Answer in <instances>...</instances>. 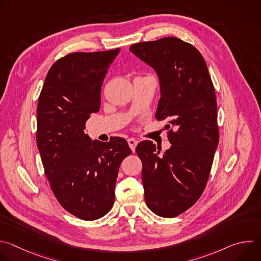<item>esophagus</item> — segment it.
Here are the masks:
<instances>
[{
    "label": "esophagus",
    "instance_id": "obj_1",
    "mask_svg": "<svg viewBox=\"0 0 261 261\" xmlns=\"http://www.w3.org/2000/svg\"><path fill=\"white\" fill-rule=\"evenodd\" d=\"M137 143H138V141H137L135 138H129V139H128V144H129L130 148L132 150V152L135 151V147H136Z\"/></svg>",
    "mask_w": 261,
    "mask_h": 261
}]
</instances>
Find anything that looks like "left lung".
Wrapping results in <instances>:
<instances>
[{
    "mask_svg": "<svg viewBox=\"0 0 261 261\" xmlns=\"http://www.w3.org/2000/svg\"><path fill=\"white\" fill-rule=\"evenodd\" d=\"M130 50L156 71L161 98L155 117L171 128V146L163 155L151 140L136 146L145 203L156 215L173 218L198 200L210 176L219 142L214 85L201 54L178 38L136 43Z\"/></svg>",
    "mask_w": 261,
    "mask_h": 261,
    "instance_id": "8db88e82",
    "label": "left lung"
}]
</instances>
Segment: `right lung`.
<instances>
[{"label":"right lung","instance_id":"right-lung-1","mask_svg":"<svg viewBox=\"0 0 261 261\" xmlns=\"http://www.w3.org/2000/svg\"><path fill=\"white\" fill-rule=\"evenodd\" d=\"M120 48L72 53L49 69L37 105V145L50 188L75 217L93 221L115 202L122 161L132 151L126 139L92 140L86 122L100 109L105 74Z\"/></svg>","mask_w":261,"mask_h":261}]
</instances>
